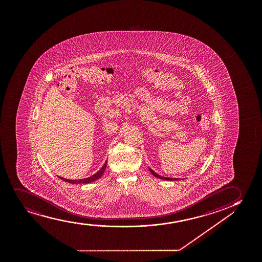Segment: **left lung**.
I'll list each match as a JSON object with an SVG mask.
<instances>
[{
	"label": "left lung",
	"instance_id": "8db88e82",
	"mask_svg": "<svg viewBox=\"0 0 262 262\" xmlns=\"http://www.w3.org/2000/svg\"><path fill=\"white\" fill-rule=\"evenodd\" d=\"M149 170L150 172L152 173L155 177H156L157 178H160V179H162V180H167V181H173V180H178V178H165V177H162V176H160V174H157V173H155L152 169L151 168H149Z\"/></svg>",
	"mask_w": 262,
	"mask_h": 262
}]
</instances>
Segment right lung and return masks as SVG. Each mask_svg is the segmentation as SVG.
<instances>
[{
	"label": "right lung",
	"instance_id": "right-lung-1",
	"mask_svg": "<svg viewBox=\"0 0 262 262\" xmlns=\"http://www.w3.org/2000/svg\"><path fill=\"white\" fill-rule=\"evenodd\" d=\"M107 161H106V162H105L103 166H102V168H100V170H99L96 174L91 176L90 178H84V179H78V180H71V179H66V178H61V177H58V178H61L62 181L68 182L70 184H89V183H92V182L96 181L97 179H99V178L103 174L105 169L107 168Z\"/></svg>",
	"mask_w": 262,
	"mask_h": 262
}]
</instances>
